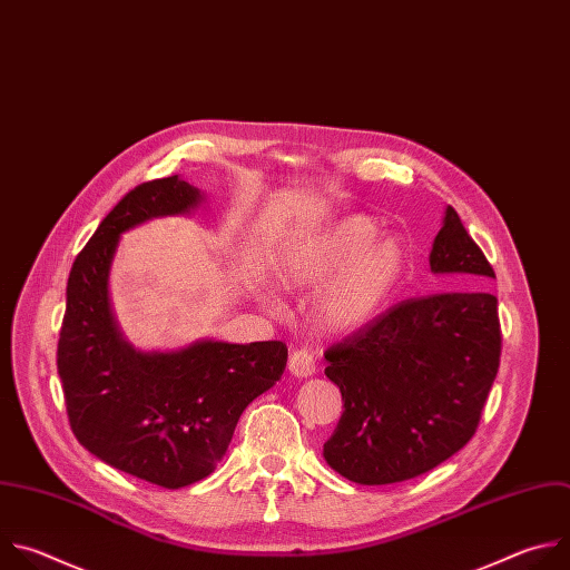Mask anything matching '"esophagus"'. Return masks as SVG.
I'll return each instance as SVG.
<instances>
[{
  "label": "esophagus",
  "mask_w": 570,
  "mask_h": 570,
  "mask_svg": "<svg viewBox=\"0 0 570 570\" xmlns=\"http://www.w3.org/2000/svg\"><path fill=\"white\" fill-rule=\"evenodd\" d=\"M287 366H289V373H292L294 377L305 380V377L314 375V371H316L314 353L307 351V348H298V351H294V353L289 355V364H287Z\"/></svg>",
  "instance_id": "esophagus-1"
}]
</instances>
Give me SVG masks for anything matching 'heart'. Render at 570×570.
Listing matches in <instances>:
<instances>
[{
  "label": "heart",
  "mask_w": 570,
  "mask_h": 570,
  "mask_svg": "<svg viewBox=\"0 0 570 570\" xmlns=\"http://www.w3.org/2000/svg\"><path fill=\"white\" fill-rule=\"evenodd\" d=\"M368 215L341 217L318 232L292 238L278 256L281 281L321 289L314 314L332 332L368 325L402 283L409 254L400 238L382 236Z\"/></svg>",
  "instance_id": "1"
}]
</instances>
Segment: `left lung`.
<instances>
[{"label": "left lung", "mask_w": 570, "mask_h": 570, "mask_svg": "<svg viewBox=\"0 0 570 570\" xmlns=\"http://www.w3.org/2000/svg\"><path fill=\"white\" fill-rule=\"evenodd\" d=\"M429 267L470 289L402 301L325 353L344 413L323 459L353 483H400L451 459L472 440L494 384L501 325L483 287L497 276L451 206Z\"/></svg>", "instance_id": "1"}]
</instances>
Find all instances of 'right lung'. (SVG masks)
<instances>
[{
	"mask_svg": "<svg viewBox=\"0 0 570 570\" xmlns=\"http://www.w3.org/2000/svg\"><path fill=\"white\" fill-rule=\"evenodd\" d=\"M204 193L179 175L130 190L76 256L58 341V375L78 442L102 463L179 490L215 472L243 411L283 375V341H195L173 353L137 351L109 303L121 234L188 215Z\"/></svg>",
	"mask_w": 570,
	"mask_h": 570,
	"instance_id": "right-lung-1",
	"label": "right lung"
}]
</instances>
